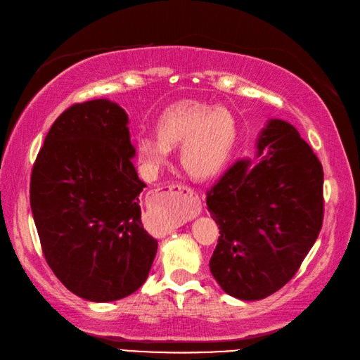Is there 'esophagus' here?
<instances>
[{
    "label": "esophagus",
    "instance_id": "obj_1",
    "mask_svg": "<svg viewBox=\"0 0 360 360\" xmlns=\"http://www.w3.org/2000/svg\"><path fill=\"white\" fill-rule=\"evenodd\" d=\"M148 209L150 221L156 225L159 236H167L181 222L200 214L201 200L189 186L172 183L155 193Z\"/></svg>",
    "mask_w": 360,
    "mask_h": 360
}]
</instances>
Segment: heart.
Returning <instances> with one entry per match:
<instances>
[{"instance_id":"obj_1","label":"heart","mask_w":360,"mask_h":360,"mask_svg":"<svg viewBox=\"0 0 360 360\" xmlns=\"http://www.w3.org/2000/svg\"><path fill=\"white\" fill-rule=\"evenodd\" d=\"M237 123L225 108L188 101L171 106L158 123V135L138 141V155L148 171L167 163L171 148L180 147L183 168L192 177L210 179L230 159L237 141Z\"/></svg>"}]
</instances>
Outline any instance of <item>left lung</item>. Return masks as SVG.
<instances>
[{
    "label": "left lung",
    "mask_w": 360,
    "mask_h": 360,
    "mask_svg": "<svg viewBox=\"0 0 360 360\" xmlns=\"http://www.w3.org/2000/svg\"><path fill=\"white\" fill-rule=\"evenodd\" d=\"M257 160L240 159L207 191L219 225L210 271L240 300H259L296 275L323 225V167L296 127L270 120Z\"/></svg>",
    "instance_id": "1"
}]
</instances>
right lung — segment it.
<instances>
[{"mask_svg":"<svg viewBox=\"0 0 360 360\" xmlns=\"http://www.w3.org/2000/svg\"><path fill=\"white\" fill-rule=\"evenodd\" d=\"M127 123L114 102L75 103L53 122L31 171L30 204L46 263L91 302L135 292L158 250L141 222L146 183L130 160Z\"/></svg>","mask_w":360,"mask_h":360,"instance_id":"1","label":"right lung"}]
</instances>
